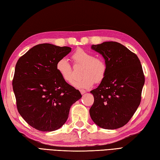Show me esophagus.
I'll return each mask as SVG.
<instances>
[{"mask_svg": "<svg viewBox=\"0 0 160 160\" xmlns=\"http://www.w3.org/2000/svg\"><path fill=\"white\" fill-rule=\"evenodd\" d=\"M80 91L82 95H83V94L85 93V92H86V91H85L84 90H82V89H81V90H80Z\"/></svg>", "mask_w": 160, "mask_h": 160, "instance_id": "1", "label": "esophagus"}]
</instances>
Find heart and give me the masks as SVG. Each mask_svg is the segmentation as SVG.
Masks as SVG:
<instances>
[{"label":"heart","instance_id":"obj_1","mask_svg":"<svg viewBox=\"0 0 160 160\" xmlns=\"http://www.w3.org/2000/svg\"><path fill=\"white\" fill-rule=\"evenodd\" d=\"M72 58L75 64L83 65L81 71V76L82 77L73 82V87L76 88H88L93 85L95 82L99 83L105 78L107 65L103 58L95 57L92 53L82 48H78L74 52L72 55ZM56 69L67 82L71 83L73 81L72 68L67 59H59L56 64Z\"/></svg>","mask_w":160,"mask_h":160}]
</instances>
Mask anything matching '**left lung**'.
<instances>
[{
	"instance_id": "8db88e82",
	"label": "left lung",
	"mask_w": 160,
	"mask_h": 160,
	"mask_svg": "<svg viewBox=\"0 0 160 160\" xmlns=\"http://www.w3.org/2000/svg\"><path fill=\"white\" fill-rule=\"evenodd\" d=\"M91 48L101 54L107 65L106 76L91 91L94 103L90 116L99 127L114 129L124 126L138 108L144 76L137 55L122 44L106 42Z\"/></svg>"
}]
</instances>
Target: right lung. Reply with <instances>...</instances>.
Returning <instances> with one entry per match:
<instances>
[{"label":"right lung","mask_w":160,"mask_h":160,"mask_svg":"<svg viewBox=\"0 0 160 160\" xmlns=\"http://www.w3.org/2000/svg\"><path fill=\"white\" fill-rule=\"evenodd\" d=\"M72 50L50 43L38 44L18 59L12 82L18 112L42 132L57 130L68 119L69 109L82 95L56 69L59 59Z\"/></svg>","instance_id":"obj_1"}]
</instances>
